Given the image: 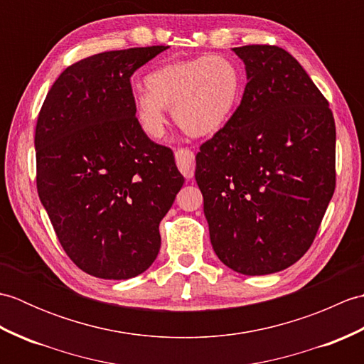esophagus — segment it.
Masks as SVG:
<instances>
[{
    "label": "esophagus",
    "mask_w": 364,
    "mask_h": 364,
    "mask_svg": "<svg viewBox=\"0 0 364 364\" xmlns=\"http://www.w3.org/2000/svg\"><path fill=\"white\" fill-rule=\"evenodd\" d=\"M175 158H176V164L178 168H180V172L184 175V178H188L191 180L192 176H194V153H192L189 149H178L175 151Z\"/></svg>",
    "instance_id": "34e87169"
}]
</instances>
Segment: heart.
<instances>
[{
  "instance_id": "heart-1",
  "label": "heart",
  "mask_w": 364,
  "mask_h": 364,
  "mask_svg": "<svg viewBox=\"0 0 364 364\" xmlns=\"http://www.w3.org/2000/svg\"><path fill=\"white\" fill-rule=\"evenodd\" d=\"M134 92L139 127L153 141L164 137L167 107L176 125L194 137L211 136L227 125L242 97L244 76L230 58L211 54L173 60L145 75Z\"/></svg>"
}]
</instances>
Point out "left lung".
Returning <instances> with one entry per match:
<instances>
[{
    "label": "left lung",
    "instance_id": "1",
    "mask_svg": "<svg viewBox=\"0 0 364 364\" xmlns=\"http://www.w3.org/2000/svg\"><path fill=\"white\" fill-rule=\"evenodd\" d=\"M247 84L233 117L196 156L213 249L230 269L266 275L310 249L336 186L327 98L275 45L233 48Z\"/></svg>",
    "mask_w": 364,
    "mask_h": 364
}]
</instances>
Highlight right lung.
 <instances>
[{"label": "right lung", "instance_id": "right-lung-1", "mask_svg": "<svg viewBox=\"0 0 364 364\" xmlns=\"http://www.w3.org/2000/svg\"><path fill=\"white\" fill-rule=\"evenodd\" d=\"M167 48L81 59L59 75L38 112V197L68 258L105 280H128L153 264L159 222L184 183L173 151L139 127L129 81Z\"/></svg>", "mask_w": 364, "mask_h": 364}]
</instances>
